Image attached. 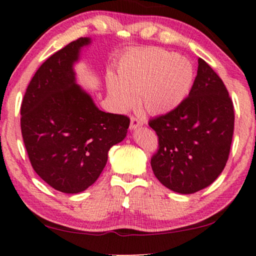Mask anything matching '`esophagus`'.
Instances as JSON below:
<instances>
[{
    "mask_svg": "<svg viewBox=\"0 0 256 256\" xmlns=\"http://www.w3.org/2000/svg\"><path fill=\"white\" fill-rule=\"evenodd\" d=\"M142 124H143V121L141 120V118L132 116V118H130V129H136Z\"/></svg>",
    "mask_w": 256,
    "mask_h": 256,
    "instance_id": "obj_1",
    "label": "esophagus"
}]
</instances>
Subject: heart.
Listing matches in <instances>:
<instances>
[{"label": "heart", "instance_id": "obj_1", "mask_svg": "<svg viewBox=\"0 0 256 256\" xmlns=\"http://www.w3.org/2000/svg\"><path fill=\"white\" fill-rule=\"evenodd\" d=\"M118 79L108 76V90L118 110L141 102L150 113L163 114L185 100L194 84V66L186 57L170 54L158 48L134 51L122 59Z\"/></svg>", "mask_w": 256, "mask_h": 256}]
</instances>
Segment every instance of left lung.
<instances>
[{
  "label": "left lung",
  "instance_id": "8db88e82",
  "mask_svg": "<svg viewBox=\"0 0 256 256\" xmlns=\"http://www.w3.org/2000/svg\"><path fill=\"white\" fill-rule=\"evenodd\" d=\"M158 136L154 174L178 194H194L214 182L228 160L234 107L225 84L204 59L188 96L180 106L149 120Z\"/></svg>",
  "mask_w": 256,
  "mask_h": 256
}]
</instances>
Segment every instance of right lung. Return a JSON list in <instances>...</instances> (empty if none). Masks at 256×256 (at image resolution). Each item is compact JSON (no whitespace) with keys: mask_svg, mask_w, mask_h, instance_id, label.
<instances>
[{"mask_svg":"<svg viewBox=\"0 0 256 256\" xmlns=\"http://www.w3.org/2000/svg\"><path fill=\"white\" fill-rule=\"evenodd\" d=\"M90 38L50 56L28 85L20 130L34 170L64 194H78L102 172L108 152L127 135L128 116L100 110L76 84L73 64Z\"/></svg>","mask_w":256,"mask_h":256,"instance_id":"right-lung-1","label":"right lung"}]
</instances>
